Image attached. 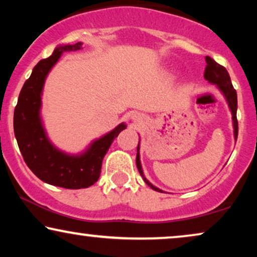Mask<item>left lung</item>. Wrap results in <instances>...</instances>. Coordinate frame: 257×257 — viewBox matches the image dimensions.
<instances>
[{
	"label": "left lung",
	"mask_w": 257,
	"mask_h": 257,
	"mask_svg": "<svg viewBox=\"0 0 257 257\" xmlns=\"http://www.w3.org/2000/svg\"><path fill=\"white\" fill-rule=\"evenodd\" d=\"M206 63L207 66L205 69V79L208 80L210 84L213 85H216L217 89L222 96L226 99L228 107H229L230 113H231V119H233V128H234V138L235 140L237 139V132H238V126H237V119H236V111H237V94L236 91L233 87V84H231L229 73L226 70V68H223L222 65H220L219 63H216L213 58H210L209 56L206 57ZM140 138H139V143H138V147H137V158H136V164H137V168H138L140 175L144 179V181L146 182L147 185L150 186L151 188L154 189V191L164 193L163 189L156 187V186L151 184V182L147 180L145 174H144L143 167H142V163H140Z\"/></svg>",
	"instance_id": "left-lung-1"
}]
</instances>
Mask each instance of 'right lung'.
Here are the masks:
<instances>
[{
    "instance_id": "add662e5",
    "label": "right lung",
    "mask_w": 257,
    "mask_h": 257,
    "mask_svg": "<svg viewBox=\"0 0 257 257\" xmlns=\"http://www.w3.org/2000/svg\"><path fill=\"white\" fill-rule=\"evenodd\" d=\"M82 45V42L58 45L50 57L38 62L24 83L14 111V132L28 167L42 181L68 189L86 188L98 181L105 154L126 128L125 122H120L78 154L59 150L49 139L41 115L45 79L63 52L80 50Z\"/></svg>"
}]
</instances>
